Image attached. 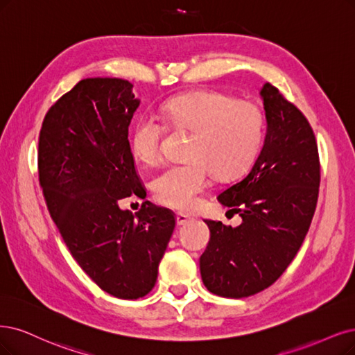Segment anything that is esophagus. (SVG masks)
Masks as SVG:
<instances>
[{
    "mask_svg": "<svg viewBox=\"0 0 355 355\" xmlns=\"http://www.w3.org/2000/svg\"><path fill=\"white\" fill-rule=\"evenodd\" d=\"M190 220H191V218L187 216V215H184V214H178V215H177V225H178V227H184L186 224H189Z\"/></svg>",
    "mask_w": 355,
    "mask_h": 355,
    "instance_id": "obj_1",
    "label": "esophagus"
}]
</instances>
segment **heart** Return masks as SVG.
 Returning a JSON list of instances; mask_svg holds the SVG:
<instances>
[{"label": "heart", "mask_w": 355, "mask_h": 355, "mask_svg": "<svg viewBox=\"0 0 355 355\" xmlns=\"http://www.w3.org/2000/svg\"><path fill=\"white\" fill-rule=\"evenodd\" d=\"M162 115L178 130L193 133L187 162L165 168L152 181L153 198L177 211H190L211 184V169L219 178L241 174L254 161L263 141L265 115L259 105L219 90H198L169 101ZM165 124L144 114L135 124L130 144L139 161L155 165L162 157Z\"/></svg>", "instance_id": "obj_1"}]
</instances>
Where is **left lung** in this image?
Here are the masks:
<instances>
[{
	"label": "left lung",
	"mask_w": 355,
	"mask_h": 355,
	"mask_svg": "<svg viewBox=\"0 0 355 355\" xmlns=\"http://www.w3.org/2000/svg\"><path fill=\"white\" fill-rule=\"evenodd\" d=\"M265 143L248 173L218 196L240 214L239 227L205 220L211 230L200 257L209 291L243 298L263 291L294 260L316 211L320 161L316 137L304 114L265 83Z\"/></svg>",
	"instance_id": "8db88e82"
}]
</instances>
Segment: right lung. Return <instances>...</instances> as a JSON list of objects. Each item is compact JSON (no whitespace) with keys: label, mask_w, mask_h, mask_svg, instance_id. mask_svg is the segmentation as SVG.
I'll list each match as a JSON object with an SVG mask.
<instances>
[{"label":"right lung","mask_w":355,"mask_h":355,"mask_svg":"<svg viewBox=\"0 0 355 355\" xmlns=\"http://www.w3.org/2000/svg\"><path fill=\"white\" fill-rule=\"evenodd\" d=\"M123 78H83L48 110L37 146L39 184L74 260L101 290L137 300L152 291L175 228L149 200L136 215L118 202L146 196L128 125L140 101Z\"/></svg>","instance_id":"add662e5"}]
</instances>
